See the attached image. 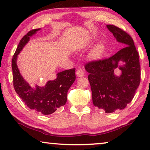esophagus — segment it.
<instances>
[{
  "mask_svg": "<svg viewBox=\"0 0 150 150\" xmlns=\"http://www.w3.org/2000/svg\"><path fill=\"white\" fill-rule=\"evenodd\" d=\"M76 75H77V77H83V76L84 75L83 70H82V69H79V70L76 72Z\"/></svg>",
  "mask_w": 150,
  "mask_h": 150,
  "instance_id": "1",
  "label": "esophagus"
}]
</instances>
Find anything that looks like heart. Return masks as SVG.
<instances>
[{
	"label": "heart",
	"instance_id": "obj_1",
	"mask_svg": "<svg viewBox=\"0 0 150 150\" xmlns=\"http://www.w3.org/2000/svg\"><path fill=\"white\" fill-rule=\"evenodd\" d=\"M103 47L101 45H96L92 52V58L94 60L99 59L102 56Z\"/></svg>",
	"mask_w": 150,
	"mask_h": 150
}]
</instances>
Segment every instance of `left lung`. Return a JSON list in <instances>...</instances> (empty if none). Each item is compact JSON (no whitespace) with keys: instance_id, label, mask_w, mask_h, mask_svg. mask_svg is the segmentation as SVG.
I'll use <instances>...</instances> for the list:
<instances>
[{"instance_id":"1","label":"left lung","mask_w":150,"mask_h":150,"mask_svg":"<svg viewBox=\"0 0 150 150\" xmlns=\"http://www.w3.org/2000/svg\"><path fill=\"white\" fill-rule=\"evenodd\" d=\"M117 42L126 46L108 58L90 61L85 69L89 80L94 106L113 113L124 109L131 102L141 81L139 53L133 39L127 33L114 25H107ZM124 62L122 66L118 65ZM118 67L122 71L120 77L114 75Z\"/></svg>"}]
</instances>
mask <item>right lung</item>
Returning a JSON list of instances; mask_svg holds the SVG:
<instances>
[{
    "label": "right lung",
    "mask_w": 150,
    "mask_h": 150,
    "mask_svg": "<svg viewBox=\"0 0 150 150\" xmlns=\"http://www.w3.org/2000/svg\"><path fill=\"white\" fill-rule=\"evenodd\" d=\"M39 30L37 28L29 31L20 40L11 61L13 82L16 93L28 108L43 115H50L66 104L67 92L75 80V69L58 73L56 79L48 81L44 87L37 85L35 88H31L21 75L16 61L18 55L28 43L30 37Z\"/></svg>",
    "instance_id": "obj_1"
}]
</instances>
